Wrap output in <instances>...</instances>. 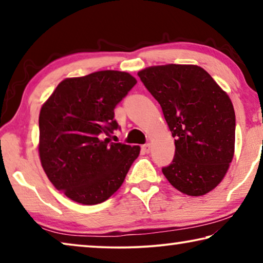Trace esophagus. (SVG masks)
I'll use <instances>...</instances> for the list:
<instances>
[{"label":"esophagus","mask_w":263,"mask_h":263,"mask_svg":"<svg viewBox=\"0 0 263 263\" xmlns=\"http://www.w3.org/2000/svg\"><path fill=\"white\" fill-rule=\"evenodd\" d=\"M141 151L144 153H149V151H151V145L149 144H145V145H142L141 146Z\"/></svg>","instance_id":"esophagus-1"}]
</instances>
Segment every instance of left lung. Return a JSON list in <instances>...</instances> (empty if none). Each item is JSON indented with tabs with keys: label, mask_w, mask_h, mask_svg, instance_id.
<instances>
[{
	"label": "left lung",
	"mask_w": 263,
	"mask_h": 263,
	"mask_svg": "<svg viewBox=\"0 0 263 263\" xmlns=\"http://www.w3.org/2000/svg\"><path fill=\"white\" fill-rule=\"evenodd\" d=\"M161 105L175 138V155L162 168L174 188L202 196L220 183L233 159L235 114L228 94L206 70L166 65L138 73Z\"/></svg>",
	"instance_id": "1"
}]
</instances>
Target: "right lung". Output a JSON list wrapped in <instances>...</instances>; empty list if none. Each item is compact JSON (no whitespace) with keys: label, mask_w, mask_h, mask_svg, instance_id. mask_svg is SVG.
I'll return each mask as SVG.
<instances>
[{"label":"right lung","mask_w":263,"mask_h":263,"mask_svg":"<svg viewBox=\"0 0 263 263\" xmlns=\"http://www.w3.org/2000/svg\"><path fill=\"white\" fill-rule=\"evenodd\" d=\"M118 70H101L58 84L39 115V157L46 175L68 198L84 205L108 199L123 184L139 146L110 142L115 108L136 86Z\"/></svg>","instance_id":"obj_1"}]
</instances>
